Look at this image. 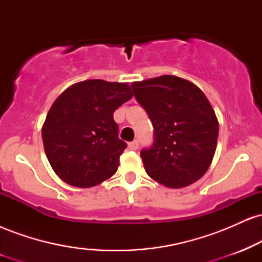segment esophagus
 <instances>
[{
    "label": "esophagus",
    "mask_w": 262,
    "mask_h": 262,
    "mask_svg": "<svg viewBox=\"0 0 262 262\" xmlns=\"http://www.w3.org/2000/svg\"><path fill=\"white\" fill-rule=\"evenodd\" d=\"M139 148V143H138V140H134L132 141V143H129V149L130 150H137Z\"/></svg>",
    "instance_id": "34e87169"
}]
</instances>
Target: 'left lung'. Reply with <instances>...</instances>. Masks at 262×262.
<instances>
[{
    "mask_svg": "<svg viewBox=\"0 0 262 262\" xmlns=\"http://www.w3.org/2000/svg\"><path fill=\"white\" fill-rule=\"evenodd\" d=\"M132 89L154 127V143L140 151L146 173L170 188L200 180L213 160L219 132L204 93L172 75L133 82Z\"/></svg>",
    "mask_w": 262,
    "mask_h": 262,
    "instance_id": "left-lung-1",
    "label": "left lung"
}]
</instances>
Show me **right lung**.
<instances>
[{
	"label": "right lung",
	"instance_id": "1",
	"mask_svg": "<svg viewBox=\"0 0 262 262\" xmlns=\"http://www.w3.org/2000/svg\"><path fill=\"white\" fill-rule=\"evenodd\" d=\"M133 97L128 83L86 80L56 98L41 128L53 170L75 187H92L116 173L127 144L113 112Z\"/></svg>",
	"mask_w": 262,
	"mask_h": 262
}]
</instances>
